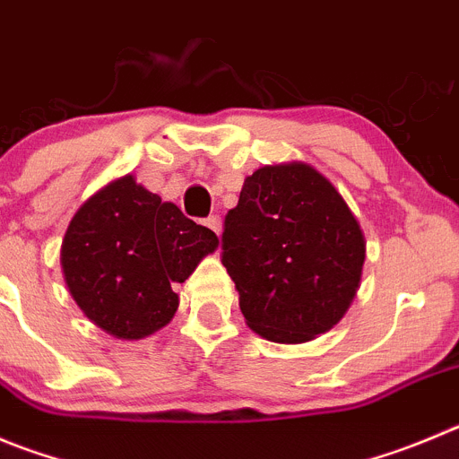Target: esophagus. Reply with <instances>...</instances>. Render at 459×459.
Wrapping results in <instances>:
<instances>
[{"mask_svg": "<svg viewBox=\"0 0 459 459\" xmlns=\"http://www.w3.org/2000/svg\"><path fill=\"white\" fill-rule=\"evenodd\" d=\"M205 226H208V229L212 230L215 235H220L221 233V217L220 215H210L208 220H205Z\"/></svg>", "mask_w": 459, "mask_h": 459, "instance_id": "obj_1", "label": "esophagus"}]
</instances>
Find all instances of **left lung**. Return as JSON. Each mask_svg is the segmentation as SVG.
Here are the masks:
<instances>
[{
	"label": "left lung",
	"instance_id": "obj_1",
	"mask_svg": "<svg viewBox=\"0 0 459 459\" xmlns=\"http://www.w3.org/2000/svg\"><path fill=\"white\" fill-rule=\"evenodd\" d=\"M221 263L247 326L278 344L331 331L359 288L365 235L331 181L306 162L264 165L224 220Z\"/></svg>",
	"mask_w": 459,
	"mask_h": 459
}]
</instances>
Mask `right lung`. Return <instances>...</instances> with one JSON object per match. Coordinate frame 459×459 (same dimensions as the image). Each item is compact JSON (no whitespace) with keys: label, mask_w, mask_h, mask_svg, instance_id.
<instances>
[{"label":"right lung","mask_w":459,"mask_h":459,"mask_svg":"<svg viewBox=\"0 0 459 459\" xmlns=\"http://www.w3.org/2000/svg\"><path fill=\"white\" fill-rule=\"evenodd\" d=\"M217 235L149 192L131 174L94 192L61 247L67 290L92 324L117 340L167 326L183 282L217 249Z\"/></svg>","instance_id":"1"}]
</instances>
